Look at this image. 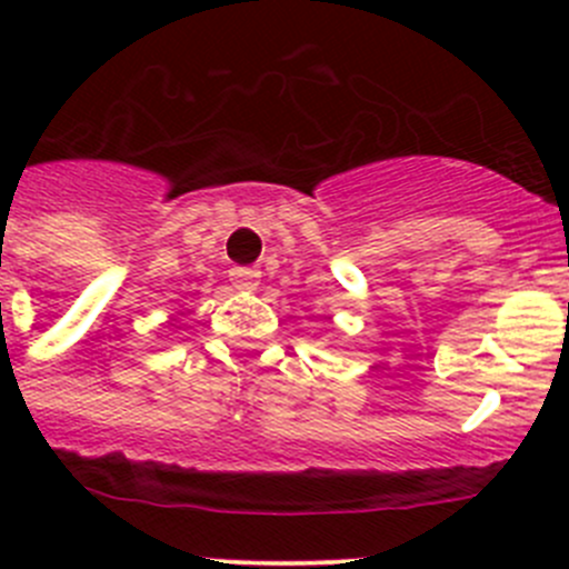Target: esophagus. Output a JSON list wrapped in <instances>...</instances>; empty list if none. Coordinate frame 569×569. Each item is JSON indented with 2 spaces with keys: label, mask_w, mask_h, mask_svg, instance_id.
I'll return each instance as SVG.
<instances>
[{
  "label": "esophagus",
  "mask_w": 569,
  "mask_h": 569,
  "mask_svg": "<svg viewBox=\"0 0 569 569\" xmlns=\"http://www.w3.org/2000/svg\"><path fill=\"white\" fill-rule=\"evenodd\" d=\"M258 280H261V272L258 269H231V283L233 289L239 291H256L258 289Z\"/></svg>",
  "instance_id": "esophagus-1"
}]
</instances>
